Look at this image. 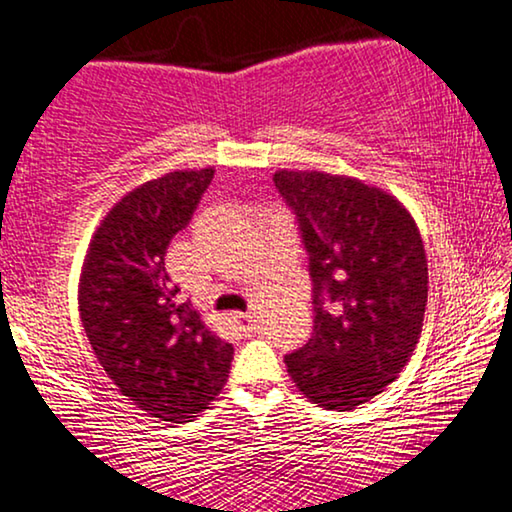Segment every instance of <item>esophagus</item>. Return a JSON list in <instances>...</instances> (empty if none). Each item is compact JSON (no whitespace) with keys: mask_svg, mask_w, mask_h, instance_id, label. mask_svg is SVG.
<instances>
[{"mask_svg":"<svg viewBox=\"0 0 512 512\" xmlns=\"http://www.w3.org/2000/svg\"><path fill=\"white\" fill-rule=\"evenodd\" d=\"M234 318L241 325L243 336L253 334V315H250V313H234Z\"/></svg>","mask_w":512,"mask_h":512,"instance_id":"esophagus-1","label":"esophagus"}]
</instances>
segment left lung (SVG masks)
Instances as JSON below:
<instances>
[{"mask_svg": "<svg viewBox=\"0 0 512 512\" xmlns=\"http://www.w3.org/2000/svg\"><path fill=\"white\" fill-rule=\"evenodd\" d=\"M299 220L313 280V334L285 355L306 399L352 410L399 376L422 334L427 255L397 197L325 171L273 174Z\"/></svg>", "mask_w": 512, "mask_h": 512, "instance_id": "obj_1", "label": "left lung"}]
</instances>
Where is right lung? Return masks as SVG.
Instances as JSON below:
<instances>
[{
    "mask_svg": "<svg viewBox=\"0 0 512 512\" xmlns=\"http://www.w3.org/2000/svg\"><path fill=\"white\" fill-rule=\"evenodd\" d=\"M213 171H171L127 192L92 236L78 283L83 329L106 376L164 422L197 417L234 359L232 343L206 327L164 266Z\"/></svg>",
    "mask_w": 512,
    "mask_h": 512,
    "instance_id": "1",
    "label": "right lung"
}]
</instances>
